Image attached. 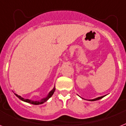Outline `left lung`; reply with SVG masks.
Here are the masks:
<instances>
[{
  "label": "left lung",
  "mask_w": 126,
  "mask_h": 126,
  "mask_svg": "<svg viewBox=\"0 0 126 126\" xmlns=\"http://www.w3.org/2000/svg\"><path fill=\"white\" fill-rule=\"evenodd\" d=\"M104 96H106V95H103V96H101V97H98V98H95V99H93V100H90V101H95V100H100V99H102V98H104Z\"/></svg>",
  "instance_id": "obj_1"
}]
</instances>
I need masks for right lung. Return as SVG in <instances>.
Instances as JSON below:
<instances>
[{"instance_id":"1","label":"right lung","mask_w":126,"mask_h":126,"mask_svg":"<svg viewBox=\"0 0 126 126\" xmlns=\"http://www.w3.org/2000/svg\"><path fill=\"white\" fill-rule=\"evenodd\" d=\"M55 87H54V88L51 90L50 92L48 93V95L46 96V97H45V98H42V99H41V100H40V101H33V100H28V99H24V98H23L22 97H21L20 95H17L16 94H15V95H16V97H18V98H19L20 100H21L22 101H23V102H27V103H30V104H34V105H39V104H43V103H44L45 102H46L47 100H48L49 98H50L51 96L53 95V94H54V91H55Z\"/></svg>"}]
</instances>
